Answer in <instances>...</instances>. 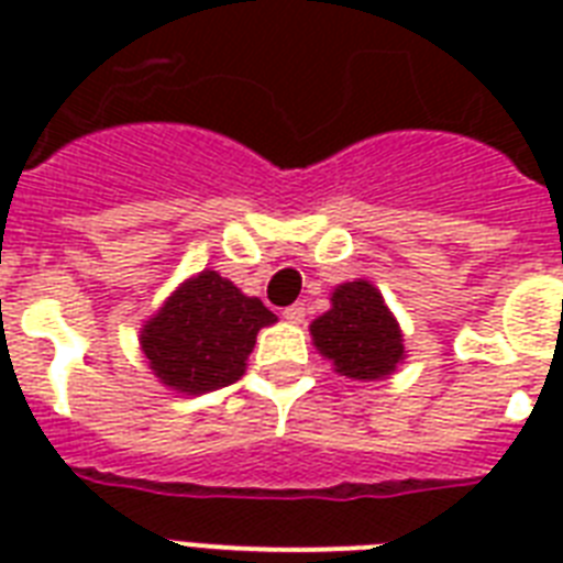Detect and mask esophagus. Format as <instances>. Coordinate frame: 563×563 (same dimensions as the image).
Wrapping results in <instances>:
<instances>
[{"instance_id": "34e87169", "label": "esophagus", "mask_w": 563, "mask_h": 563, "mask_svg": "<svg viewBox=\"0 0 563 563\" xmlns=\"http://www.w3.org/2000/svg\"><path fill=\"white\" fill-rule=\"evenodd\" d=\"M283 318L291 321V324H300V321L307 318V307H303V303H291V307L283 309Z\"/></svg>"}]
</instances>
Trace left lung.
<instances>
[{
    "label": "left lung",
    "mask_w": 563,
    "mask_h": 563,
    "mask_svg": "<svg viewBox=\"0 0 563 563\" xmlns=\"http://www.w3.org/2000/svg\"><path fill=\"white\" fill-rule=\"evenodd\" d=\"M312 342L335 371L351 379L388 376L402 360L400 327L368 280L333 291V309L312 321Z\"/></svg>",
    "instance_id": "8db88e82"
}]
</instances>
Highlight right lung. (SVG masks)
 Returning <instances> with one entry per match:
<instances>
[{
  "mask_svg": "<svg viewBox=\"0 0 563 563\" xmlns=\"http://www.w3.org/2000/svg\"><path fill=\"white\" fill-rule=\"evenodd\" d=\"M274 321L263 300L245 298L216 272H201L145 324L143 353L175 391H216L245 374L260 327Z\"/></svg>",
  "mask_w": 563,
  "mask_h": 563,
  "instance_id": "right-lung-1",
  "label": "right lung"
}]
</instances>
